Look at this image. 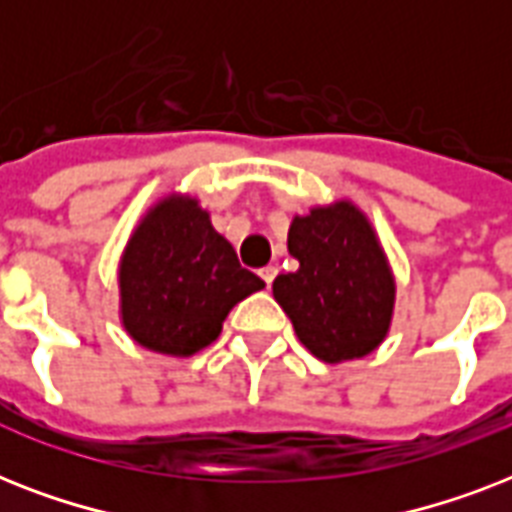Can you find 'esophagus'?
<instances>
[{
  "instance_id": "obj_1",
  "label": "esophagus",
  "mask_w": 512,
  "mask_h": 512,
  "mask_svg": "<svg viewBox=\"0 0 512 512\" xmlns=\"http://www.w3.org/2000/svg\"><path fill=\"white\" fill-rule=\"evenodd\" d=\"M276 273H279L276 265H265V268H260V279L265 281V287H271L273 279H276Z\"/></svg>"
}]
</instances>
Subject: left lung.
<instances>
[{"label": "left lung", "instance_id": "obj_1", "mask_svg": "<svg viewBox=\"0 0 512 512\" xmlns=\"http://www.w3.org/2000/svg\"><path fill=\"white\" fill-rule=\"evenodd\" d=\"M289 255L300 268L273 281V297L313 356L340 364L372 353L390 329L396 281L372 223L335 201L297 215Z\"/></svg>", "mask_w": 512, "mask_h": 512}]
</instances>
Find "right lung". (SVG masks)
<instances>
[{
  "label": "right lung",
  "mask_w": 512,
  "mask_h": 512,
  "mask_svg": "<svg viewBox=\"0 0 512 512\" xmlns=\"http://www.w3.org/2000/svg\"><path fill=\"white\" fill-rule=\"evenodd\" d=\"M263 287L191 196H167L148 209L119 263L124 329L164 356L207 348L233 305Z\"/></svg>",
  "instance_id": "add662e5"
}]
</instances>
